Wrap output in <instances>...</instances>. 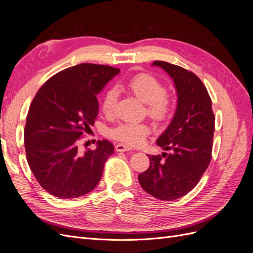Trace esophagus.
Instances as JSON below:
<instances>
[{
  "label": "esophagus",
  "instance_id": "obj_1",
  "mask_svg": "<svg viewBox=\"0 0 253 253\" xmlns=\"http://www.w3.org/2000/svg\"><path fill=\"white\" fill-rule=\"evenodd\" d=\"M115 149H116L117 152H126V151L132 150L131 147H128V145H126V144H122V143L117 144L116 147H115Z\"/></svg>",
  "mask_w": 253,
  "mask_h": 253
}]
</instances>
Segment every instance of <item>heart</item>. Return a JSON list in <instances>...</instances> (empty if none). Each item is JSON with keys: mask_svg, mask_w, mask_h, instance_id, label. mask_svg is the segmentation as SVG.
I'll return each instance as SVG.
<instances>
[{"mask_svg": "<svg viewBox=\"0 0 253 253\" xmlns=\"http://www.w3.org/2000/svg\"><path fill=\"white\" fill-rule=\"evenodd\" d=\"M127 89L148 106V114L156 120L164 119L169 112L170 102L166 96V88L156 78L151 75L140 74L135 76L126 84ZM117 101V94L114 89L106 91L102 101V111L104 114L113 113ZM151 132V127L147 124L126 122L114 127L110 135L114 139L125 142L129 145H138L143 142L145 136Z\"/></svg>", "mask_w": 253, "mask_h": 253, "instance_id": "b5f03b06", "label": "heart"}]
</instances>
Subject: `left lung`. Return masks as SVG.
<instances>
[{"label": "left lung", "instance_id": "obj_1", "mask_svg": "<svg viewBox=\"0 0 253 253\" xmlns=\"http://www.w3.org/2000/svg\"><path fill=\"white\" fill-rule=\"evenodd\" d=\"M152 66L163 68L170 76L177 104L170 125L156 140L169 153L148 155L150 168L138 175V180L150 195L174 201L189 193L208 168L215 118L210 96L197 76L164 61H154Z\"/></svg>", "mask_w": 253, "mask_h": 253}]
</instances>
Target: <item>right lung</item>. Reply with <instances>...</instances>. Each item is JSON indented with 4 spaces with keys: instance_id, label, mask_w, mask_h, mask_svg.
I'll return each instance as SVG.
<instances>
[{
    "instance_id": "1",
    "label": "right lung",
    "mask_w": 253,
    "mask_h": 253,
    "mask_svg": "<svg viewBox=\"0 0 253 253\" xmlns=\"http://www.w3.org/2000/svg\"><path fill=\"white\" fill-rule=\"evenodd\" d=\"M120 71L82 63L45 82L30 104L24 129L26 158L40 186L51 195L70 200L87 194L100 181L114 147L97 141L95 150H78L83 133L99 113L97 95Z\"/></svg>"
}]
</instances>
